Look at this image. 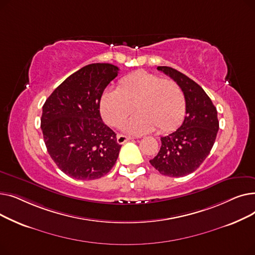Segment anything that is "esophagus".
I'll list each match as a JSON object with an SVG mask.
<instances>
[{"label":"esophagus","mask_w":255,"mask_h":255,"mask_svg":"<svg viewBox=\"0 0 255 255\" xmlns=\"http://www.w3.org/2000/svg\"><path fill=\"white\" fill-rule=\"evenodd\" d=\"M131 139H133V137H131V136H125V135H122V134H120V135L117 136V142L120 143V144H123V143H125L126 141L131 140Z\"/></svg>","instance_id":"obj_1"}]
</instances>
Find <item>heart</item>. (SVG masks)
Masks as SVG:
<instances>
[{"instance_id":"obj_1","label":"heart","mask_w":255,"mask_h":255,"mask_svg":"<svg viewBox=\"0 0 255 255\" xmlns=\"http://www.w3.org/2000/svg\"><path fill=\"white\" fill-rule=\"evenodd\" d=\"M134 104L137 112L123 126L131 134L175 128L186 110L185 94L172 79L137 71L120 80L118 89L103 92L100 99L102 117L107 123L119 126L129 116Z\"/></svg>"}]
</instances>
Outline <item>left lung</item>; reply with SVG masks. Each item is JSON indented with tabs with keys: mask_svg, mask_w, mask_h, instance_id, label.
<instances>
[{
	"mask_svg": "<svg viewBox=\"0 0 255 255\" xmlns=\"http://www.w3.org/2000/svg\"><path fill=\"white\" fill-rule=\"evenodd\" d=\"M157 69L182 88L186 117L180 128L160 138L161 148L150 163L161 175L184 177L196 170L213 148L219 130L217 110L194 80L171 67L158 66Z\"/></svg>",
	"mask_w": 255,
	"mask_h": 255,
	"instance_id": "left-lung-1",
	"label": "left lung"
}]
</instances>
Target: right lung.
Here are the masks:
<instances>
[{"label":"right lung","instance_id":"1","mask_svg":"<svg viewBox=\"0 0 255 255\" xmlns=\"http://www.w3.org/2000/svg\"><path fill=\"white\" fill-rule=\"evenodd\" d=\"M119 73L107 63L90 64L67 77L42 107L41 130L48 154L76 180L103 177L115 165L121 144L100 116L104 89Z\"/></svg>","mask_w":255,"mask_h":255}]
</instances>
